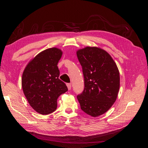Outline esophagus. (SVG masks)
<instances>
[{
    "label": "esophagus",
    "mask_w": 148,
    "mask_h": 148,
    "mask_svg": "<svg viewBox=\"0 0 148 148\" xmlns=\"http://www.w3.org/2000/svg\"><path fill=\"white\" fill-rule=\"evenodd\" d=\"M66 86H67V87H68V89H69V90H71V89L72 86H71V84H67Z\"/></svg>",
    "instance_id": "esophagus-1"
}]
</instances>
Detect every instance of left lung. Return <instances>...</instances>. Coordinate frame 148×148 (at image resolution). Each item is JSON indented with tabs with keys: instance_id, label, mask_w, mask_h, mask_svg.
<instances>
[{
	"instance_id": "1",
	"label": "left lung",
	"mask_w": 148,
	"mask_h": 148,
	"mask_svg": "<svg viewBox=\"0 0 148 148\" xmlns=\"http://www.w3.org/2000/svg\"><path fill=\"white\" fill-rule=\"evenodd\" d=\"M76 54L82 66L85 86L77 99L85 113L99 116L106 112L117 99L119 70L112 57L99 47H86L77 51Z\"/></svg>"
}]
</instances>
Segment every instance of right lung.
Segmentation results:
<instances>
[{
	"label": "right lung",
	"instance_id": "obj_1",
	"mask_svg": "<svg viewBox=\"0 0 148 148\" xmlns=\"http://www.w3.org/2000/svg\"><path fill=\"white\" fill-rule=\"evenodd\" d=\"M62 54L57 47L44 50L29 62L22 75L25 96L32 108L40 114L53 112L58 97L68 91L66 84L59 78L57 64Z\"/></svg>",
	"mask_w": 148,
	"mask_h": 148
}]
</instances>
